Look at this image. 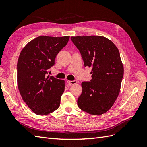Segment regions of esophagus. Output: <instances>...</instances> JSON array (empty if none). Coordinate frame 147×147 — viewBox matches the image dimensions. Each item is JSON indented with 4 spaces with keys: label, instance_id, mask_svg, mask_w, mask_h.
Listing matches in <instances>:
<instances>
[{
    "label": "esophagus",
    "instance_id": "34e87169",
    "mask_svg": "<svg viewBox=\"0 0 147 147\" xmlns=\"http://www.w3.org/2000/svg\"><path fill=\"white\" fill-rule=\"evenodd\" d=\"M67 83H69L70 85H72V84H76L77 83V80H73V81L67 80Z\"/></svg>",
    "mask_w": 147,
    "mask_h": 147
}]
</instances>
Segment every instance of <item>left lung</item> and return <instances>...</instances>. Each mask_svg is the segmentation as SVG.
Listing matches in <instances>:
<instances>
[{
	"label": "left lung",
	"mask_w": 147,
	"mask_h": 147,
	"mask_svg": "<svg viewBox=\"0 0 147 147\" xmlns=\"http://www.w3.org/2000/svg\"><path fill=\"white\" fill-rule=\"evenodd\" d=\"M70 38L81 53L84 65L92 67V79L82 83L78 107L91 115L103 114L112 107L121 88L124 69L118 49L112 41L102 36Z\"/></svg>",
	"instance_id": "left-lung-1"
}]
</instances>
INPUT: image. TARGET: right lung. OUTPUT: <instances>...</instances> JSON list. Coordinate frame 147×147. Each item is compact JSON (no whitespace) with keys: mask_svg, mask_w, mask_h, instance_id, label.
<instances>
[{"mask_svg":"<svg viewBox=\"0 0 147 147\" xmlns=\"http://www.w3.org/2000/svg\"><path fill=\"white\" fill-rule=\"evenodd\" d=\"M69 38L40 36L21 51L17 64L18 87L22 99L35 114L48 115L59 108L65 82L47 74Z\"/></svg>","mask_w":147,"mask_h":147,"instance_id":"obj_1","label":"right lung"}]
</instances>
